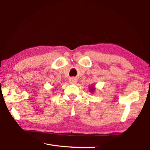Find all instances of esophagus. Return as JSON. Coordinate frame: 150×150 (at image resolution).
I'll list each match as a JSON object with an SVG mask.
<instances>
[{
    "label": "esophagus",
    "mask_w": 150,
    "mask_h": 150,
    "mask_svg": "<svg viewBox=\"0 0 150 150\" xmlns=\"http://www.w3.org/2000/svg\"><path fill=\"white\" fill-rule=\"evenodd\" d=\"M77 82V80L74 77H71L69 79V83L70 84H75Z\"/></svg>",
    "instance_id": "esophagus-1"
}]
</instances>
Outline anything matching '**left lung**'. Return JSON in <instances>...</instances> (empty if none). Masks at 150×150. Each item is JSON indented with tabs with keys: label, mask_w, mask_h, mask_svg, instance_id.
Here are the masks:
<instances>
[{
	"label": "left lung",
	"mask_w": 150,
	"mask_h": 150,
	"mask_svg": "<svg viewBox=\"0 0 150 150\" xmlns=\"http://www.w3.org/2000/svg\"><path fill=\"white\" fill-rule=\"evenodd\" d=\"M90 91H91V92L94 91H95V88H94L93 87H90Z\"/></svg>",
	"instance_id": "obj_1"
}]
</instances>
